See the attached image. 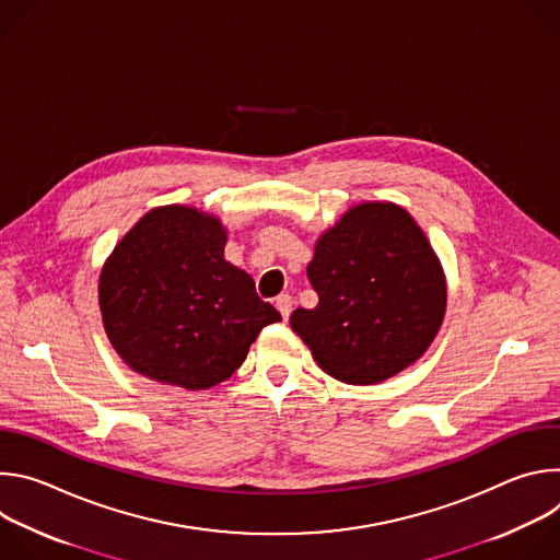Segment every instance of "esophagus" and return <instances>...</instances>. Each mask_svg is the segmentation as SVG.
<instances>
[{
	"label": "esophagus",
	"instance_id": "esophagus-1",
	"mask_svg": "<svg viewBox=\"0 0 560 560\" xmlns=\"http://www.w3.org/2000/svg\"><path fill=\"white\" fill-rule=\"evenodd\" d=\"M275 305H277V310L281 312L283 322H288L290 312H292V296H290V294H279V296L275 299Z\"/></svg>",
	"mask_w": 560,
	"mask_h": 560
}]
</instances>
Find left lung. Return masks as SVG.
Wrapping results in <instances>:
<instances>
[{
  "mask_svg": "<svg viewBox=\"0 0 560 560\" xmlns=\"http://www.w3.org/2000/svg\"><path fill=\"white\" fill-rule=\"evenodd\" d=\"M307 279L318 294L296 307L292 330L330 376L381 383L415 363L445 314L441 264L417 221L394 203H361L314 248Z\"/></svg>",
  "mask_w": 560,
  "mask_h": 560,
  "instance_id": "8db88e82",
  "label": "left lung"
}]
</instances>
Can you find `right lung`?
<instances>
[{
	"label": "right lung",
	"instance_id": "right-lung-1",
	"mask_svg": "<svg viewBox=\"0 0 560 560\" xmlns=\"http://www.w3.org/2000/svg\"><path fill=\"white\" fill-rule=\"evenodd\" d=\"M225 230L195 208L150 210L117 244L100 279L106 335L139 374L206 389L281 322L248 272L223 259Z\"/></svg>",
	"mask_w": 560,
	"mask_h": 560
}]
</instances>
